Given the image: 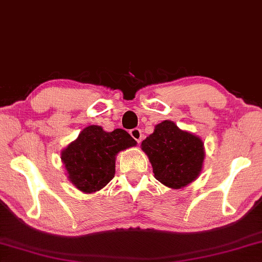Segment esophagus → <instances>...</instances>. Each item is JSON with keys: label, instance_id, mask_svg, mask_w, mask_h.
Instances as JSON below:
<instances>
[{"label": "esophagus", "instance_id": "obj_1", "mask_svg": "<svg viewBox=\"0 0 262 262\" xmlns=\"http://www.w3.org/2000/svg\"><path fill=\"white\" fill-rule=\"evenodd\" d=\"M130 135L132 138L138 141V143L141 142V140H142V132L139 128H135V129H132L130 130Z\"/></svg>", "mask_w": 262, "mask_h": 262}]
</instances>
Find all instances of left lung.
<instances>
[{"instance_id": "1", "label": "left lung", "mask_w": 262, "mask_h": 262, "mask_svg": "<svg viewBox=\"0 0 262 262\" xmlns=\"http://www.w3.org/2000/svg\"><path fill=\"white\" fill-rule=\"evenodd\" d=\"M141 149L151 163L154 176L168 188H185L201 175L204 142L173 121L164 120L156 124L152 134L142 141Z\"/></svg>"}]
</instances>
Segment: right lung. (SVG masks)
<instances>
[{"mask_svg":"<svg viewBox=\"0 0 262 262\" xmlns=\"http://www.w3.org/2000/svg\"><path fill=\"white\" fill-rule=\"evenodd\" d=\"M136 143L126 130L106 132L92 124L61 150L60 159L69 181L81 192L93 193L114 177L116 155Z\"/></svg>","mask_w":262,"mask_h":262,"instance_id":"add662e5","label":"right lung"}]
</instances>
